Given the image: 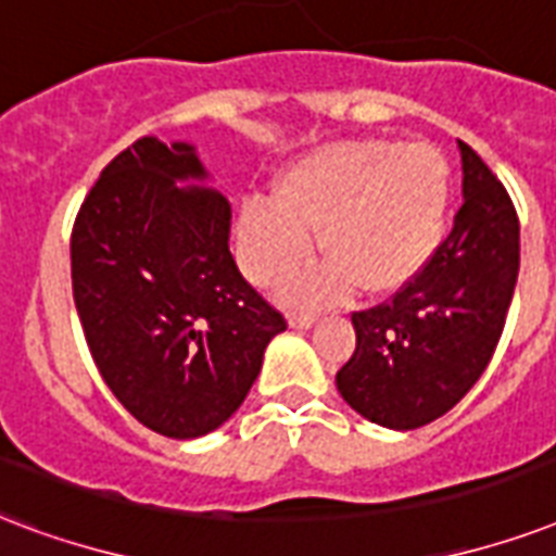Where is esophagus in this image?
Returning a JSON list of instances; mask_svg holds the SVG:
<instances>
[{
  "label": "esophagus",
  "mask_w": 556,
  "mask_h": 556,
  "mask_svg": "<svg viewBox=\"0 0 556 556\" xmlns=\"http://www.w3.org/2000/svg\"><path fill=\"white\" fill-rule=\"evenodd\" d=\"M288 324L294 326V329H308V326L315 324V312H291Z\"/></svg>",
  "instance_id": "1"
}]
</instances>
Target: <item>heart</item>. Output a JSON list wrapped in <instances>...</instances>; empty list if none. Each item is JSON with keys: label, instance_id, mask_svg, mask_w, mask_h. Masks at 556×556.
<instances>
[{"label": "heart", "instance_id": "heart-1", "mask_svg": "<svg viewBox=\"0 0 556 556\" xmlns=\"http://www.w3.org/2000/svg\"><path fill=\"white\" fill-rule=\"evenodd\" d=\"M448 165L429 146L350 139L296 160L277 203H244L241 260L256 279H277L312 253L329 262L296 274L291 294L332 300L355 286L391 294L429 265L446 224Z\"/></svg>", "mask_w": 556, "mask_h": 556}]
</instances>
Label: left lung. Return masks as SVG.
Returning <instances> with one entry per match:
<instances>
[{"label":"left lung","instance_id":"obj_1","mask_svg":"<svg viewBox=\"0 0 556 556\" xmlns=\"http://www.w3.org/2000/svg\"><path fill=\"white\" fill-rule=\"evenodd\" d=\"M464 206L429 265L379 306L353 312L355 353L338 391L362 417L419 429L478 381L519 277V218L493 168L460 142Z\"/></svg>","mask_w":556,"mask_h":556}]
</instances>
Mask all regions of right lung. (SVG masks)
Masks as SVG:
<instances>
[{
    "mask_svg": "<svg viewBox=\"0 0 556 556\" xmlns=\"http://www.w3.org/2000/svg\"><path fill=\"white\" fill-rule=\"evenodd\" d=\"M194 148L137 139L104 165L72 227V296L101 379L146 429L210 434L236 414L286 315L241 277L230 203Z\"/></svg>",
    "mask_w": 556,
    "mask_h": 556,
    "instance_id": "1",
    "label": "right lung"
}]
</instances>
